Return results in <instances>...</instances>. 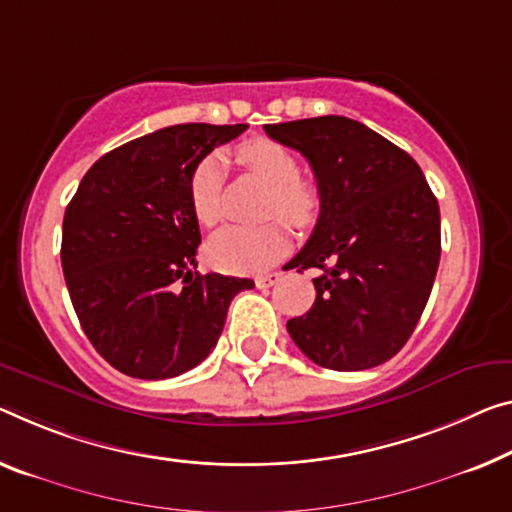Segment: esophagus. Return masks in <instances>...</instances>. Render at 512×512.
<instances>
[{
	"label": "esophagus",
	"mask_w": 512,
	"mask_h": 512,
	"mask_svg": "<svg viewBox=\"0 0 512 512\" xmlns=\"http://www.w3.org/2000/svg\"><path fill=\"white\" fill-rule=\"evenodd\" d=\"M279 279H281V272H267V274H261V277H256V286L258 288H270Z\"/></svg>",
	"instance_id": "34e87169"
}]
</instances>
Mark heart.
Returning a JSON list of instances; mask_svg holds the SVG:
<instances>
[{
	"label": "heart",
	"instance_id": "1",
	"mask_svg": "<svg viewBox=\"0 0 512 512\" xmlns=\"http://www.w3.org/2000/svg\"><path fill=\"white\" fill-rule=\"evenodd\" d=\"M240 162L251 174L263 180L270 190L267 212L283 222L302 229L316 222L320 210V190L313 180L300 176V162L290 148L274 139H249L240 146ZM224 162L219 155H208L196 164L190 180V203L196 222L210 226L219 217V187ZM288 233L281 224L226 226L212 235L206 256L210 265L226 272H263L286 254Z\"/></svg>",
	"mask_w": 512,
	"mask_h": 512
}]
</instances>
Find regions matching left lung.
I'll use <instances>...</instances> for the list:
<instances>
[{"mask_svg":"<svg viewBox=\"0 0 512 512\" xmlns=\"http://www.w3.org/2000/svg\"><path fill=\"white\" fill-rule=\"evenodd\" d=\"M309 160L320 190L311 238L286 267H318L316 302L288 320L306 357L332 371L389 361L412 336L435 283L439 206L403 148L345 116L265 125Z\"/></svg>","mask_w":512,"mask_h":512,"instance_id":"1","label":"left lung"}]
</instances>
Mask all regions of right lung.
I'll use <instances>...</instances> for the list:
<instances>
[{
    "mask_svg": "<svg viewBox=\"0 0 512 512\" xmlns=\"http://www.w3.org/2000/svg\"><path fill=\"white\" fill-rule=\"evenodd\" d=\"M247 123H185L102 155L64 215L61 267L98 355L139 380H167L206 359L251 279L199 274L190 180Z\"/></svg>",
    "mask_w": 512,
    "mask_h": 512,
    "instance_id": "add662e5",
    "label": "right lung"
}]
</instances>
